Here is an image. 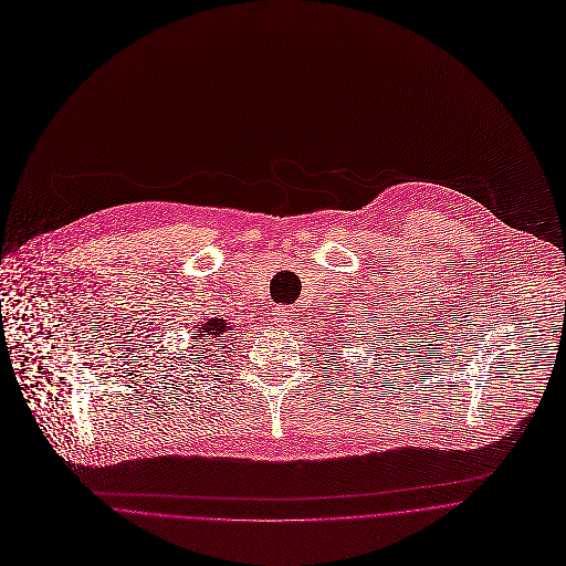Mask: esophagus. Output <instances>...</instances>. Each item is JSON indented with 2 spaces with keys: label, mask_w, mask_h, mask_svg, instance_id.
Wrapping results in <instances>:
<instances>
[{
  "label": "esophagus",
  "mask_w": 566,
  "mask_h": 566,
  "mask_svg": "<svg viewBox=\"0 0 566 566\" xmlns=\"http://www.w3.org/2000/svg\"><path fill=\"white\" fill-rule=\"evenodd\" d=\"M290 318H292V310L290 307H274L272 310V321L276 323V325H287L290 323Z\"/></svg>",
  "instance_id": "34e87169"
}]
</instances>
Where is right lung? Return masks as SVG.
<instances>
[{"label":"right lung","instance_id":"add662e5","mask_svg":"<svg viewBox=\"0 0 566 566\" xmlns=\"http://www.w3.org/2000/svg\"><path fill=\"white\" fill-rule=\"evenodd\" d=\"M234 325L232 318H222V316H211V318H202V323L196 327V338H200L198 344H191L187 348V353H193L189 357L193 359H205V353H220L224 350V346H230V342H234V334H232ZM210 348L207 349L206 346Z\"/></svg>","mask_w":566,"mask_h":566}]
</instances>
